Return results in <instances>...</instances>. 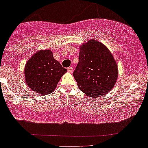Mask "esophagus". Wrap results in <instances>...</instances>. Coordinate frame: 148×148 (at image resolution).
<instances>
[{
    "instance_id": "esophagus-1",
    "label": "esophagus",
    "mask_w": 148,
    "mask_h": 148,
    "mask_svg": "<svg viewBox=\"0 0 148 148\" xmlns=\"http://www.w3.org/2000/svg\"><path fill=\"white\" fill-rule=\"evenodd\" d=\"M73 69H73L72 66H69V68H67V71H68L69 72H70V73L72 72Z\"/></svg>"
}]
</instances>
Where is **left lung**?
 Returning a JSON list of instances; mask_svg holds the SVG:
<instances>
[{"label":"left lung","mask_w":148,"mask_h":148,"mask_svg":"<svg viewBox=\"0 0 148 148\" xmlns=\"http://www.w3.org/2000/svg\"><path fill=\"white\" fill-rule=\"evenodd\" d=\"M74 79L82 92L96 98L110 92L117 82V65L104 44L91 39L80 46Z\"/></svg>","instance_id":"left-lung-1"}]
</instances>
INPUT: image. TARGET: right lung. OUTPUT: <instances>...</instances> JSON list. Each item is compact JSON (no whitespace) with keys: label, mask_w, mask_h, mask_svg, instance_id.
Listing matches in <instances>:
<instances>
[{"label":"right lung","mask_w":148,"mask_h":148,"mask_svg":"<svg viewBox=\"0 0 148 148\" xmlns=\"http://www.w3.org/2000/svg\"><path fill=\"white\" fill-rule=\"evenodd\" d=\"M55 60L50 49L36 52L28 60L24 69L26 83L34 92L46 95L53 92L62 76L66 72Z\"/></svg>","instance_id":"1"}]
</instances>
